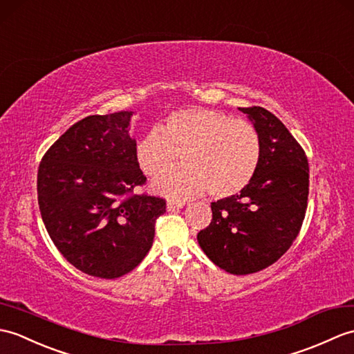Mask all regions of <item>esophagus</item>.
<instances>
[{
  "label": "esophagus",
  "mask_w": 354,
  "mask_h": 354,
  "mask_svg": "<svg viewBox=\"0 0 354 354\" xmlns=\"http://www.w3.org/2000/svg\"><path fill=\"white\" fill-rule=\"evenodd\" d=\"M183 207H184L183 202H176V201L167 202V211H179Z\"/></svg>",
  "instance_id": "obj_1"
}]
</instances>
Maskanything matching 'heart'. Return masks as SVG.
<instances>
[{"mask_svg": "<svg viewBox=\"0 0 354 354\" xmlns=\"http://www.w3.org/2000/svg\"><path fill=\"white\" fill-rule=\"evenodd\" d=\"M185 166L155 180V193L170 199H192L205 190L216 199L241 193L254 178L262 143L253 123L208 109L171 113L137 145L138 166L159 176L177 160Z\"/></svg>", "mask_w": 354, "mask_h": 354, "instance_id": "heart-1", "label": "heart"}]
</instances>
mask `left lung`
<instances>
[{
    "label": "left lung",
    "instance_id": "left-lung-1",
    "mask_svg": "<svg viewBox=\"0 0 354 354\" xmlns=\"http://www.w3.org/2000/svg\"><path fill=\"white\" fill-rule=\"evenodd\" d=\"M240 110L261 137L258 171L240 194L211 203V223L197 234L205 254L236 276L258 273L291 248L309 194L308 157L297 140L262 106Z\"/></svg>",
    "mask_w": 354,
    "mask_h": 354
}]
</instances>
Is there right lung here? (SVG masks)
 Returning a JSON list of instances; mask_svg holds the SVG:
<instances>
[{
	"label": "right lung",
	"mask_w": 354,
	"mask_h": 354,
	"mask_svg": "<svg viewBox=\"0 0 354 354\" xmlns=\"http://www.w3.org/2000/svg\"><path fill=\"white\" fill-rule=\"evenodd\" d=\"M131 111L87 116L45 152L37 201L63 258L83 273L116 279L149 252L166 199L137 193L146 176L128 136Z\"/></svg>",
	"instance_id": "right-lung-1"
}]
</instances>
